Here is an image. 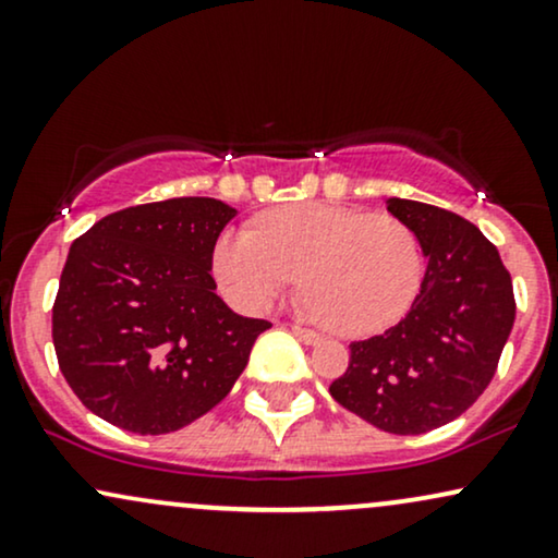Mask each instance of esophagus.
<instances>
[{"mask_svg":"<svg viewBox=\"0 0 558 558\" xmlns=\"http://www.w3.org/2000/svg\"><path fill=\"white\" fill-rule=\"evenodd\" d=\"M292 333L298 336L302 343H318L320 341V333L311 331V328H302V326H292Z\"/></svg>","mask_w":558,"mask_h":558,"instance_id":"esophagus-1","label":"esophagus"}]
</instances>
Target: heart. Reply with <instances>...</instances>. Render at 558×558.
Segmentation results:
<instances>
[{
    "label": "heart",
    "mask_w": 558,
    "mask_h": 558,
    "mask_svg": "<svg viewBox=\"0 0 558 558\" xmlns=\"http://www.w3.org/2000/svg\"><path fill=\"white\" fill-rule=\"evenodd\" d=\"M305 307L347 336L390 328L414 305L424 277L409 225L339 204H292L258 230L227 227L211 247V274L240 311L264 313L294 281Z\"/></svg>",
    "instance_id": "1"
}]
</instances>
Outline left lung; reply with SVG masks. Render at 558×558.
Instances as JSON below:
<instances>
[{
	"instance_id": "8db88e82",
	"label": "left lung",
	"mask_w": 558,
	"mask_h": 558,
	"mask_svg": "<svg viewBox=\"0 0 558 558\" xmlns=\"http://www.w3.org/2000/svg\"><path fill=\"white\" fill-rule=\"evenodd\" d=\"M426 271L411 311L354 341L333 401L390 435H424L463 414L492 383L514 323L512 277L476 225L439 206L388 198Z\"/></svg>"
}]
</instances>
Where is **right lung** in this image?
Listing matches in <instances>:
<instances>
[{
	"mask_svg": "<svg viewBox=\"0 0 558 558\" xmlns=\"http://www.w3.org/2000/svg\"><path fill=\"white\" fill-rule=\"evenodd\" d=\"M238 215L209 196L113 211L69 247L53 349L74 396L108 424L168 435L230 393L268 320L225 305L211 247Z\"/></svg>",
	"mask_w": 558,
	"mask_h": 558,
	"instance_id": "obj_1",
	"label": "right lung"
}]
</instances>
